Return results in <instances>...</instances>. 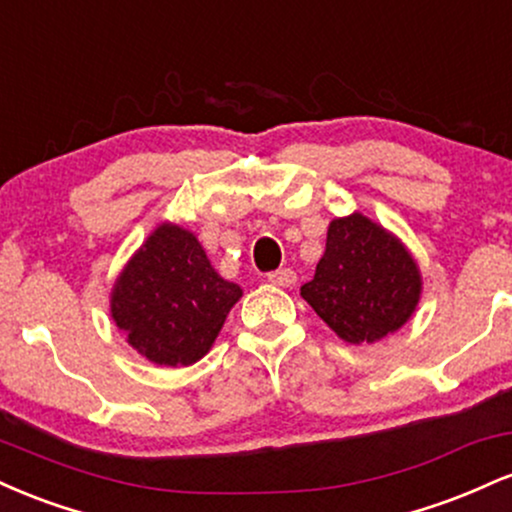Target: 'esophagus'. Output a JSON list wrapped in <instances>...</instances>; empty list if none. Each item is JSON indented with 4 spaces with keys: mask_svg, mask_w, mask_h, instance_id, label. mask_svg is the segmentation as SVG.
<instances>
[{
    "mask_svg": "<svg viewBox=\"0 0 512 512\" xmlns=\"http://www.w3.org/2000/svg\"><path fill=\"white\" fill-rule=\"evenodd\" d=\"M267 279L269 284L281 286V289H289V286L296 284V272H293V269H279V272L267 274Z\"/></svg>",
    "mask_w": 512,
    "mask_h": 512,
    "instance_id": "esophagus-1",
    "label": "esophagus"
}]
</instances>
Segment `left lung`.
Wrapping results in <instances>:
<instances>
[{
  "instance_id": "8db88e82",
  "label": "left lung",
  "mask_w": 512,
  "mask_h": 512,
  "mask_svg": "<svg viewBox=\"0 0 512 512\" xmlns=\"http://www.w3.org/2000/svg\"><path fill=\"white\" fill-rule=\"evenodd\" d=\"M301 296L344 342L373 344L414 315L421 272L392 233L351 214L330 223L325 255Z\"/></svg>"
}]
</instances>
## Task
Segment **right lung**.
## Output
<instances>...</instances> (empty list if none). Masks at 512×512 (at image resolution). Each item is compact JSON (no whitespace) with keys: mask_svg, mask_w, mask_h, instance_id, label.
Segmentation results:
<instances>
[{"mask_svg":"<svg viewBox=\"0 0 512 512\" xmlns=\"http://www.w3.org/2000/svg\"><path fill=\"white\" fill-rule=\"evenodd\" d=\"M243 289L211 267L195 233L161 223L113 286L110 313L156 366H192L219 337Z\"/></svg>","mask_w":512,"mask_h":512,"instance_id":"right-lung-1","label":"right lung"}]
</instances>
